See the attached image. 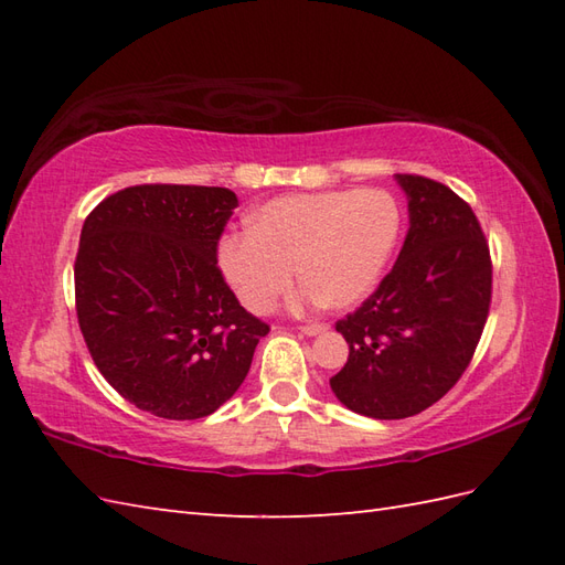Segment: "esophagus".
<instances>
[{"label":"esophagus","instance_id":"34e87169","mask_svg":"<svg viewBox=\"0 0 565 565\" xmlns=\"http://www.w3.org/2000/svg\"><path fill=\"white\" fill-rule=\"evenodd\" d=\"M298 330H301L303 334H308V338H313V334L326 332L328 326H326V322H308V326H301Z\"/></svg>","mask_w":565,"mask_h":565}]
</instances>
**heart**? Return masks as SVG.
<instances>
[{
	"mask_svg": "<svg viewBox=\"0 0 565 565\" xmlns=\"http://www.w3.org/2000/svg\"><path fill=\"white\" fill-rule=\"evenodd\" d=\"M401 231V209L383 189H338L271 199L245 235L221 243V269L252 313H269L291 289L298 301L350 308L374 289Z\"/></svg>",
	"mask_w": 565,
	"mask_h": 565,
	"instance_id": "obj_1",
	"label": "heart"
}]
</instances>
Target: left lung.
I'll use <instances>...</instances> for the list:
<instances>
[{
	"mask_svg": "<svg viewBox=\"0 0 565 565\" xmlns=\"http://www.w3.org/2000/svg\"><path fill=\"white\" fill-rule=\"evenodd\" d=\"M411 231L393 269L354 313L334 322L350 359L330 386L350 411L403 419L444 398L481 340L493 262L473 209L419 174H395Z\"/></svg>",
	"mask_w": 565,
	"mask_h": 565,
	"instance_id": "left-lung-1",
	"label": "left lung"
}]
</instances>
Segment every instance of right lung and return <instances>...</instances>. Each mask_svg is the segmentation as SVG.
<instances>
[{"mask_svg": "<svg viewBox=\"0 0 565 565\" xmlns=\"http://www.w3.org/2000/svg\"><path fill=\"white\" fill-rule=\"evenodd\" d=\"M237 196L223 186L140 184L116 191L82 225L75 306L102 376L164 419L218 411L269 332L218 267Z\"/></svg>", "mask_w": 565, "mask_h": 565, "instance_id": "right-lung-1", "label": "right lung"}]
</instances>
